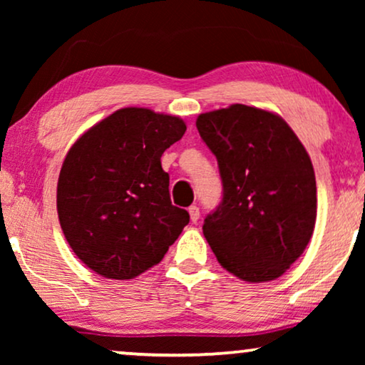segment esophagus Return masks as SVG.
Returning <instances> with one entry per match:
<instances>
[{"instance_id":"obj_1","label":"esophagus","mask_w":365,"mask_h":365,"mask_svg":"<svg viewBox=\"0 0 365 365\" xmlns=\"http://www.w3.org/2000/svg\"><path fill=\"white\" fill-rule=\"evenodd\" d=\"M189 216H191L192 222L199 221V216H201V214H199V207L196 206V204H192V206L189 207Z\"/></svg>"}]
</instances>
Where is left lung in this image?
I'll list each match as a JSON object with an SVG mask.
<instances>
[{
    "label": "left lung",
    "instance_id": "8db88e82",
    "mask_svg": "<svg viewBox=\"0 0 365 365\" xmlns=\"http://www.w3.org/2000/svg\"><path fill=\"white\" fill-rule=\"evenodd\" d=\"M196 126L222 179V201L204 219V237L236 277L274 281L301 257L316 224L306 148L281 116L246 104L199 114Z\"/></svg>",
    "mask_w": 365,
    "mask_h": 365
}]
</instances>
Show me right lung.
<instances>
[{"instance_id": "right-lung-1", "label": "right lung", "mask_w": 365, "mask_h": 365, "mask_svg": "<svg viewBox=\"0 0 365 365\" xmlns=\"http://www.w3.org/2000/svg\"><path fill=\"white\" fill-rule=\"evenodd\" d=\"M181 118L123 108L69 149L56 206L73 252L99 276L126 281L161 262L189 222L173 206L161 156L182 138Z\"/></svg>"}]
</instances>
